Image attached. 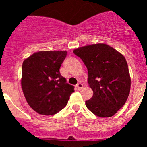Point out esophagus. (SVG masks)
Instances as JSON below:
<instances>
[{
    "instance_id": "34e87169",
    "label": "esophagus",
    "mask_w": 147,
    "mask_h": 147,
    "mask_svg": "<svg viewBox=\"0 0 147 147\" xmlns=\"http://www.w3.org/2000/svg\"><path fill=\"white\" fill-rule=\"evenodd\" d=\"M76 88H78V90H82L83 88V85L82 83H78L76 85Z\"/></svg>"
}]
</instances>
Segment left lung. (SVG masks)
Wrapping results in <instances>:
<instances>
[{
  "label": "left lung",
  "instance_id": "1",
  "mask_svg": "<svg viewBox=\"0 0 147 147\" xmlns=\"http://www.w3.org/2000/svg\"><path fill=\"white\" fill-rule=\"evenodd\" d=\"M74 53L88 68V82L93 91L85 105L102 118L111 117L129 96L131 79L125 57L110 45L92 44L78 48Z\"/></svg>",
  "mask_w": 147,
  "mask_h": 147
}]
</instances>
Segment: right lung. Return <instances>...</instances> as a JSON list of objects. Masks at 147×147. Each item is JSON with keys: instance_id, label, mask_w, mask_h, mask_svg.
I'll return each instance as SVG.
<instances>
[{"instance_id": "1", "label": "right lung", "mask_w": 147, "mask_h": 147, "mask_svg": "<svg viewBox=\"0 0 147 147\" xmlns=\"http://www.w3.org/2000/svg\"><path fill=\"white\" fill-rule=\"evenodd\" d=\"M66 55V51H38L23 61L22 90L27 103L39 114L57 113L74 92V87L59 73Z\"/></svg>"}]
</instances>
